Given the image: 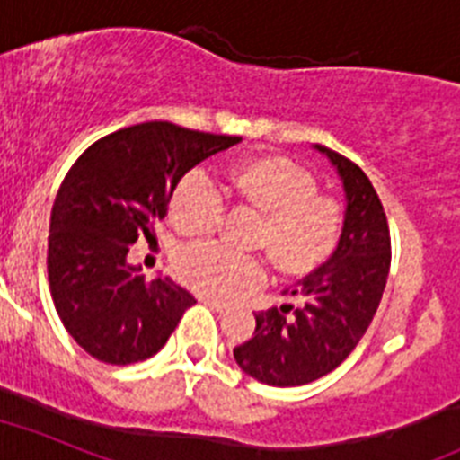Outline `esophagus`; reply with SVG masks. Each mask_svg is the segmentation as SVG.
<instances>
[{
    "label": "esophagus",
    "mask_w": 460,
    "mask_h": 460,
    "mask_svg": "<svg viewBox=\"0 0 460 460\" xmlns=\"http://www.w3.org/2000/svg\"><path fill=\"white\" fill-rule=\"evenodd\" d=\"M199 302H203L206 306H210L212 311H217V314H224V311L229 308V304L219 302V299H212V296H199Z\"/></svg>",
    "instance_id": "obj_1"
}]
</instances>
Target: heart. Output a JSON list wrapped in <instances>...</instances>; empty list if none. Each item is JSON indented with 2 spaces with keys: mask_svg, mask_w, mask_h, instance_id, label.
I'll use <instances>...</instances> for the list:
<instances>
[{
  "mask_svg": "<svg viewBox=\"0 0 460 460\" xmlns=\"http://www.w3.org/2000/svg\"><path fill=\"white\" fill-rule=\"evenodd\" d=\"M226 187L241 206L261 215L254 248L271 254L280 271H314L337 248L341 208L332 196L318 194L314 172L292 158H245L231 168ZM168 210L187 236H208L224 217L222 196L203 172H189L177 182ZM177 273L200 295L234 296L264 283L266 266L219 243H194L177 257Z\"/></svg>",
  "mask_w": 460,
  "mask_h": 460,
  "instance_id": "obj_1",
  "label": "heart"
}]
</instances>
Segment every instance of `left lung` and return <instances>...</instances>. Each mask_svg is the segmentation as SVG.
<instances>
[{
    "label": "left lung",
    "instance_id": "1",
    "mask_svg": "<svg viewBox=\"0 0 460 460\" xmlns=\"http://www.w3.org/2000/svg\"><path fill=\"white\" fill-rule=\"evenodd\" d=\"M315 149L337 168L346 191L337 250L289 289L299 304L254 314V337L234 349L243 372L278 388L311 384L353 353L379 308L391 269V229L369 177L350 158L323 145Z\"/></svg>",
    "mask_w": 460,
    "mask_h": 460
}]
</instances>
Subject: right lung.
Returning a JSON list of instances; mask_svg holds the SVG:
<instances>
[{
    "mask_svg": "<svg viewBox=\"0 0 460 460\" xmlns=\"http://www.w3.org/2000/svg\"><path fill=\"white\" fill-rule=\"evenodd\" d=\"M241 137L146 121L93 142L58 189L49 229V289L69 337L95 360L133 365L164 349L196 299L168 276L128 264L152 238L177 182Z\"/></svg>",
    "mask_w": 460,
    "mask_h": 460,
    "instance_id": "right-lung-1",
    "label": "right lung"
}]
</instances>
